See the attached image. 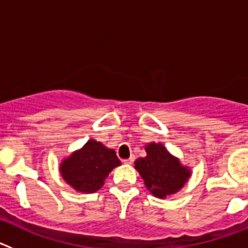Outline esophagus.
I'll use <instances>...</instances> for the list:
<instances>
[{
	"instance_id": "1",
	"label": "esophagus",
	"mask_w": 248,
	"mask_h": 248,
	"mask_svg": "<svg viewBox=\"0 0 248 248\" xmlns=\"http://www.w3.org/2000/svg\"><path fill=\"white\" fill-rule=\"evenodd\" d=\"M133 161H134V156H130V157H129V159H124V160H123V163H124V164H131V163H133Z\"/></svg>"
}]
</instances>
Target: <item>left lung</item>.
Segmentation results:
<instances>
[{
	"label": "left lung",
	"instance_id": "obj_1",
	"mask_svg": "<svg viewBox=\"0 0 248 248\" xmlns=\"http://www.w3.org/2000/svg\"><path fill=\"white\" fill-rule=\"evenodd\" d=\"M145 150L146 156L135 161V169L143 177L146 189L159 199L176 194L191 176L190 169L181 165L163 144L150 143Z\"/></svg>",
	"mask_w": 248,
	"mask_h": 248
}]
</instances>
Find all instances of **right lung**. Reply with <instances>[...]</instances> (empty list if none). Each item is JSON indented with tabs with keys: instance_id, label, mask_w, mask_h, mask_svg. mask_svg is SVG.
Returning <instances> with one entry per match:
<instances>
[{
	"instance_id": "right-lung-1",
	"label": "right lung",
	"mask_w": 248,
	"mask_h": 248,
	"mask_svg": "<svg viewBox=\"0 0 248 248\" xmlns=\"http://www.w3.org/2000/svg\"><path fill=\"white\" fill-rule=\"evenodd\" d=\"M120 164L113 149L105 148L102 143L92 139L63 160L59 171L74 190L92 194L104 185L109 172Z\"/></svg>"
}]
</instances>
